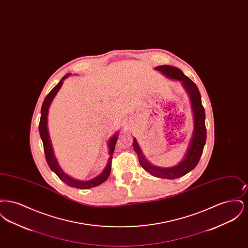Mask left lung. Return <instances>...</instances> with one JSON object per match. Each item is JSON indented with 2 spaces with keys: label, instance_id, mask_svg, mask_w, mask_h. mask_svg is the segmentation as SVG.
I'll return each instance as SVG.
<instances>
[{
  "label": "left lung",
  "instance_id": "obj_1",
  "mask_svg": "<svg viewBox=\"0 0 248 248\" xmlns=\"http://www.w3.org/2000/svg\"><path fill=\"white\" fill-rule=\"evenodd\" d=\"M156 70L162 71L166 76L177 79L181 81L185 88L187 89L188 93L191 100V105L194 114V132L189 144V149L183 161L178 165L171 167V168H160L153 166L149 164L144 156L142 155L141 150L138 144L137 140L134 139L133 147L137 152L140 164L142 167L152 174L154 177H161V178H178V177L185 176L189 171H191L195 166L198 165L200 161L201 156L203 151V147L206 141V127H205V112L204 108L202 104L201 94L197 85L193 83L189 77L183 74V72L173 66H160L157 67Z\"/></svg>",
  "mask_w": 248,
  "mask_h": 248
}]
</instances>
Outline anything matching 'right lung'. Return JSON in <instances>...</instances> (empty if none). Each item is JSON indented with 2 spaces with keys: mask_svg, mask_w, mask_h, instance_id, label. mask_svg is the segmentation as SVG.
Here are the masks:
<instances>
[{
  "mask_svg": "<svg viewBox=\"0 0 248 248\" xmlns=\"http://www.w3.org/2000/svg\"><path fill=\"white\" fill-rule=\"evenodd\" d=\"M69 74L65 75L59 82L50 92L49 94L46 95V97L45 98V101L43 103L42 106V109H41V119H40V124H39V132H40V136L41 139L43 140V144H44V150H45V155H46V159L47 162L49 167L51 168L52 171H54L57 176L64 182L66 183L68 186L70 187H73L76 189H90L93 188L95 186L100 185L101 183H103L104 181H106L107 178L109 176L110 171H111V161H112V155H113V152L115 149V145L117 142V136L118 134L114 135L108 141V147H109V158L107 164L106 168L104 169V171L96 177H94L91 180L88 181H79V180H75L73 178L67 176L59 167L58 161L56 160L55 156H54V153H53V149H52V145H51V141H50V138H49V134H48L47 130V114L48 109L50 104L53 100V98L55 97V95L59 92L62 83H63V80L68 76Z\"/></svg>",
  "mask_w": 248,
  "mask_h": 248,
  "instance_id": "right-lung-1",
  "label": "right lung"
}]
</instances>
